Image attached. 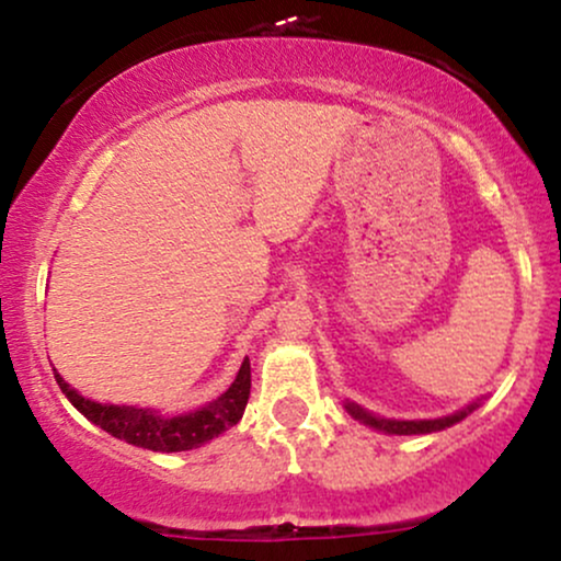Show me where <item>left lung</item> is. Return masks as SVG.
Masks as SVG:
<instances>
[{
  "label": "left lung",
  "instance_id": "1",
  "mask_svg": "<svg viewBox=\"0 0 561 561\" xmlns=\"http://www.w3.org/2000/svg\"><path fill=\"white\" fill-rule=\"evenodd\" d=\"M345 409H347V414L353 416V420H362L364 424H369V427L382 430V433H390V435H424V433H437V430H446V427H450V424L461 422L469 414V411L478 409V403L467 405L465 411H456V414H450V416H443V420H422V422L382 420V416H371L369 411H364L362 405H356V403H347Z\"/></svg>",
  "mask_w": 561,
  "mask_h": 561
}]
</instances>
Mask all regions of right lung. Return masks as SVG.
Instances as JSON below:
<instances>
[{
	"instance_id": "1",
	"label": "right lung",
	"mask_w": 561,
	"mask_h": 561,
	"mask_svg": "<svg viewBox=\"0 0 561 561\" xmlns=\"http://www.w3.org/2000/svg\"><path fill=\"white\" fill-rule=\"evenodd\" d=\"M60 390L66 392V398L76 409L87 416L89 422H94L96 427H102L105 433H111L118 440L131 443V446L150 448V450H190L203 446V443L214 440L224 433V430L234 427L242 420L244 405L250 398V362L244 358L240 366V375H237L231 388L224 392L221 398H216L214 403L203 405V409L190 411L182 416H163L152 409H137V405H107V403H94L89 398H83L76 392L60 375H55Z\"/></svg>"
}]
</instances>
